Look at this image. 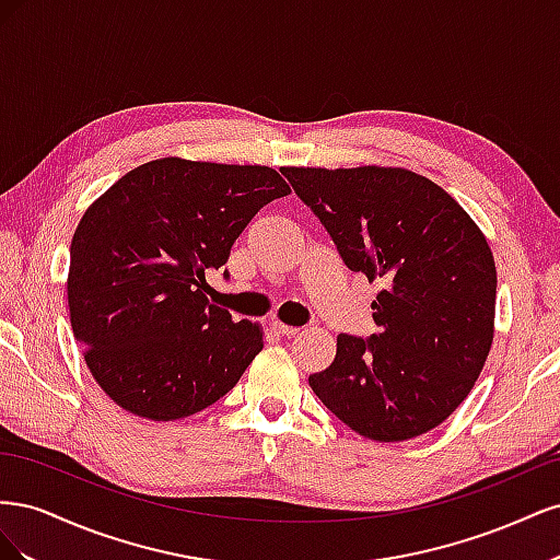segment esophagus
I'll list each match as a JSON object with an SVG mask.
<instances>
[{"label": "esophagus", "mask_w": 560, "mask_h": 560, "mask_svg": "<svg viewBox=\"0 0 560 560\" xmlns=\"http://www.w3.org/2000/svg\"><path fill=\"white\" fill-rule=\"evenodd\" d=\"M273 329L278 331V334H282V336H287V338H294L301 329L299 327H290V325H282V322H276L273 325Z\"/></svg>", "instance_id": "1"}]
</instances>
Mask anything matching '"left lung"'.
<instances>
[{
	"label": "left lung",
	"instance_id": "left-lung-1",
	"mask_svg": "<svg viewBox=\"0 0 560 560\" xmlns=\"http://www.w3.org/2000/svg\"><path fill=\"white\" fill-rule=\"evenodd\" d=\"M346 266L383 282L378 334H338L308 378L322 404L374 442L434 430L465 401L493 343L495 261L471 217L404 167H284Z\"/></svg>",
	"mask_w": 560,
	"mask_h": 560
}]
</instances>
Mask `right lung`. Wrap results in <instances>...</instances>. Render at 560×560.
<instances>
[{"label":"right lung","instance_id":"add662e5","mask_svg":"<svg viewBox=\"0 0 560 560\" xmlns=\"http://www.w3.org/2000/svg\"><path fill=\"white\" fill-rule=\"evenodd\" d=\"M287 194L273 167L171 156L126 173L83 212L67 303L83 360L114 404L182 420L241 381L264 329L210 303L206 276L229 261L252 217Z\"/></svg>","mask_w":560,"mask_h":560}]
</instances>
